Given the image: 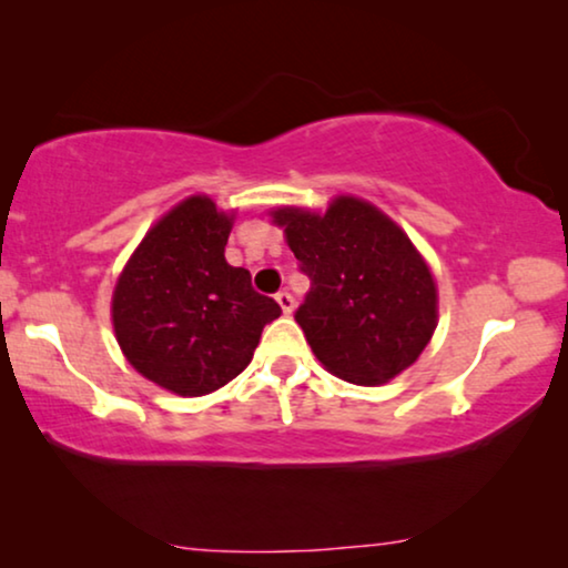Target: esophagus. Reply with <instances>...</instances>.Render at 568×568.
<instances>
[{
  "mask_svg": "<svg viewBox=\"0 0 568 568\" xmlns=\"http://www.w3.org/2000/svg\"><path fill=\"white\" fill-rule=\"evenodd\" d=\"M276 302H278V307H282L284 315H290L292 310H294V297H292L290 292H278L276 294Z\"/></svg>",
  "mask_w": 568,
  "mask_h": 568,
  "instance_id": "esophagus-1",
  "label": "esophagus"
}]
</instances>
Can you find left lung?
Segmentation results:
<instances>
[{
    "label": "left lung",
    "instance_id": "left-lung-1",
    "mask_svg": "<svg viewBox=\"0 0 568 568\" xmlns=\"http://www.w3.org/2000/svg\"><path fill=\"white\" fill-rule=\"evenodd\" d=\"M274 222L310 278L294 321L325 369L383 385L410 367L437 328V286L398 224L352 196L325 214L278 209Z\"/></svg>",
    "mask_w": 568,
    "mask_h": 568
}]
</instances>
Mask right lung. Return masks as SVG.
I'll list each match as a JSON object with an SVG mask.
<instances>
[{
    "label": "right lung",
    "instance_id": "obj_1",
    "mask_svg": "<svg viewBox=\"0 0 568 568\" xmlns=\"http://www.w3.org/2000/svg\"><path fill=\"white\" fill-rule=\"evenodd\" d=\"M230 230L212 199H185L146 232L115 284V338L131 367L170 393L196 398L227 385L282 315L253 290L251 271L224 261Z\"/></svg>",
    "mask_w": 568,
    "mask_h": 568
}]
</instances>
